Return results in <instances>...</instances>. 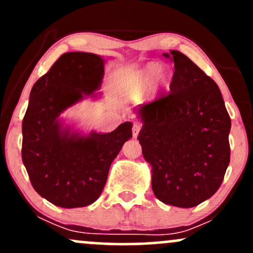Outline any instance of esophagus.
<instances>
[{
    "instance_id": "34e87169",
    "label": "esophagus",
    "mask_w": 253,
    "mask_h": 253,
    "mask_svg": "<svg viewBox=\"0 0 253 253\" xmlns=\"http://www.w3.org/2000/svg\"><path fill=\"white\" fill-rule=\"evenodd\" d=\"M140 128H141V125L140 124L135 123L134 125H133V138H136V136H138L139 130H140Z\"/></svg>"
}]
</instances>
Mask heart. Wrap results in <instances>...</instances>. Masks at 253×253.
<instances>
[{
    "instance_id": "1",
    "label": "heart",
    "mask_w": 253,
    "mask_h": 253,
    "mask_svg": "<svg viewBox=\"0 0 253 253\" xmlns=\"http://www.w3.org/2000/svg\"><path fill=\"white\" fill-rule=\"evenodd\" d=\"M162 70V65L158 63H149L144 66L141 70H139L135 74L134 78L132 81V88L133 91L143 92L150 86L152 83V92L157 94L161 91L162 89H165L169 85L171 81V75L169 71H164ZM155 79L154 81L153 80ZM154 82L152 83V81Z\"/></svg>"
}]
</instances>
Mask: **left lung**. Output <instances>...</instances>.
Listing matches in <instances>:
<instances>
[{"mask_svg": "<svg viewBox=\"0 0 253 253\" xmlns=\"http://www.w3.org/2000/svg\"><path fill=\"white\" fill-rule=\"evenodd\" d=\"M175 64L170 92L134 113L138 139L150 163L159 201L191 208L221 185L229 164L231 119L216 83L179 51L163 53Z\"/></svg>", "mask_w": 253, "mask_h": 253, "instance_id": "8db88e82", "label": "left lung"}]
</instances>
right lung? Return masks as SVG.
I'll return each mask as SVG.
<instances>
[{"instance_id":"add662e5","label":"right lung","mask_w":253,"mask_h":253,"mask_svg":"<svg viewBox=\"0 0 253 253\" xmlns=\"http://www.w3.org/2000/svg\"><path fill=\"white\" fill-rule=\"evenodd\" d=\"M104 63L98 54L68 52L31 90L22 121V162L34 190L58 207L96 201L110 164L132 138L129 121L109 133H84L62 117L84 98L102 96Z\"/></svg>"}]
</instances>
